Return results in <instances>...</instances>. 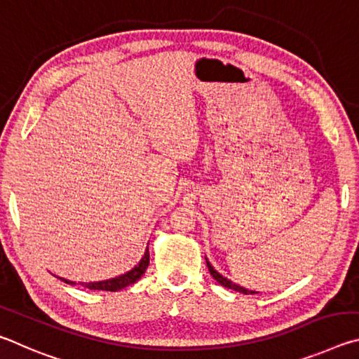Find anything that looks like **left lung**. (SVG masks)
<instances>
[{
    "mask_svg": "<svg viewBox=\"0 0 359 359\" xmlns=\"http://www.w3.org/2000/svg\"><path fill=\"white\" fill-rule=\"evenodd\" d=\"M205 259H206V257H205ZM206 265H208V269H210V273H211L212 278H215V279L219 282V284L224 285L225 288H231V290L240 292V293H244V294H252V293H255V292H252V290H248V288H244V287H240V285L233 284V282L229 280L227 278H224L222 274H219V273L216 271V269L211 266V263L208 262V259H206Z\"/></svg>",
    "mask_w": 359,
    "mask_h": 359,
    "instance_id": "obj_1",
    "label": "left lung"
}]
</instances>
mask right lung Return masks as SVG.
<instances>
[{
	"mask_svg": "<svg viewBox=\"0 0 359 359\" xmlns=\"http://www.w3.org/2000/svg\"><path fill=\"white\" fill-rule=\"evenodd\" d=\"M148 265H149V250L147 248V250H144V255L142 257V260L138 262V265L132 268L130 271H128L126 274H121V276H118V278H113V279L99 280V282H85V284H83V282H80V285L90 288V290L118 292L124 287L135 284V282L142 278L143 273L147 271ZM60 279L65 280L66 284H69V285H75V282H72V280H67V279H62V278H60Z\"/></svg>",
	"mask_w": 359,
	"mask_h": 359,
	"instance_id": "obj_1",
	"label": "right lung"
}]
</instances>
